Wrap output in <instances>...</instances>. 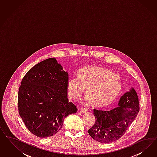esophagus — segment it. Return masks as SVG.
Instances as JSON below:
<instances>
[{"label":"esophagus","instance_id":"esophagus-1","mask_svg":"<svg viewBox=\"0 0 157 157\" xmlns=\"http://www.w3.org/2000/svg\"><path fill=\"white\" fill-rule=\"evenodd\" d=\"M80 110H81V112H83V113H85V112H87L88 111L87 108H81Z\"/></svg>","mask_w":157,"mask_h":157}]
</instances>
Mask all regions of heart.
Returning <instances> with one entry per match:
<instances>
[{
  "label": "heart",
  "instance_id": "1",
  "mask_svg": "<svg viewBox=\"0 0 157 157\" xmlns=\"http://www.w3.org/2000/svg\"><path fill=\"white\" fill-rule=\"evenodd\" d=\"M121 86V79L117 74L103 67H85L79 70L77 76L69 78L67 90L70 98L76 100L86 88V101L105 106L118 97Z\"/></svg>",
  "mask_w": 157,
  "mask_h": 157
}]
</instances>
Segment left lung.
Instances as JSON below:
<instances>
[{
	"label": "left lung",
	"mask_w": 157,
	"mask_h": 157,
	"mask_svg": "<svg viewBox=\"0 0 157 157\" xmlns=\"http://www.w3.org/2000/svg\"><path fill=\"white\" fill-rule=\"evenodd\" d=\"M139 111L137 93L132 87L122 95L118 106L109 110L94 109V125L88 130L91 137L101 143L119 139L136 117Z\"/></svg>",
	"instance_id": "8db88e82"
}]
</instances>
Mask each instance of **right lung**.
Returning <instances> with one entry per match:
<instances>
[{
  "mask_svg": "<svg viewBox=\"0 0 157 157\" xmlns=\"http://www.w3.org/2000/svg\"><path fill=\"white\" fill-rule=\"evenodd\" d=\"M68 79V72L55 57L37 64L23 78L18 91L19 114L34 135H54L64 119L78 110L67 97Z\"/></svg>",
  "mask_w": 157,
  "mask_h": 157,
  "instance_id": "obj_1",
  "label": "right lung"
}]
</instances>
